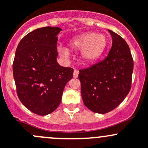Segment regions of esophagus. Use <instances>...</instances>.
<instances>
[{
  "instance_id": "34e87169",
  "label": "esophagus",
  "mask_w": 148,
  "mask_h": 148,
  "mask_svg": "<svg viewBox=\"0 0 148 148\" xmlns=\"http://www.w3.org/2000/svg\"><path fill=\"white\" fill-rule=\"evenodd\" d=\"M78 74H79L78 70L75 69L74 72H73V77H74V78H76V77H77V76H78Z\"/></svg>"
}]
</instances>
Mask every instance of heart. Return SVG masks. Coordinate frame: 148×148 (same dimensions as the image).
<instances>
[{
	"mask_svg": "<svg viewBox=\"0 0 148 148\" xmlns=\"http://www.w3.org/2000/svg\"><path fill=\"white\" fill-rule=\"evenodd\" d=\"M106 39L103 34L95 32H87L73 38L69 43L70 49L80 50L81 60L85 63H90L97 60L105 51ZM60 53L63 57L68 56V51L64 48L59 49Z\"/></svg>",
	"mask_w": 148,
	"mask_h": 148,
	"instance_id": "1",
	"label": "heart"
}]
</instances>
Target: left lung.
I'll return each instance as SVG.
<instances>
[{
	"label": "left lung",
	"mask_w": 148,
	"mask_h": 148,
	"mask_svg": "<svg viewBox=\"0 0 148 148\" xmlns=\"http://www.w3.org/2000/svg\"><path fill=\"white\" fill-rule=\"evenodd\" d=\"M113 42L107 56L90 68L79 71L84 104L92 112L106 114L116 108L131 88L133 59L126 42L108 30Z\"/></svg>",
	"instance_id": "left-lung-1"
}]
</instances>
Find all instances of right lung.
<instances>
[{"label":"right lung","instance_id":"1","mask_svg":"<svg viewBox=\"0 0 148 148\" xmlns=\"http://www.w3.org/2000/svg\"><path fill=\"white\" fill-rule=\"evenodd\" d=\"M59 27L39 28L21 39L12 64L17 95L23 105L37 115L45 116L59 106L73 69L56 61Z\"/></svg>","mask_w":148,"mask_h":148}]
</instances>
